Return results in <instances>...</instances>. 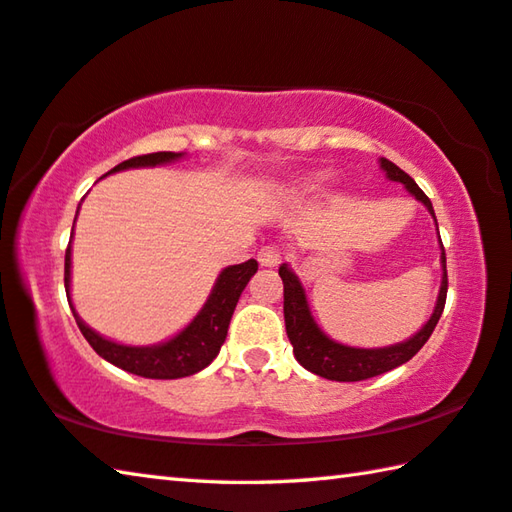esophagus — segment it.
<instances>
[{"label": "esophagus", "instance_id": "1", "mask_svg": "<svg viewBox=\"0 0 512 512\" xmlns=\"http://www.w3.org/2000/svg\"><path fill=\"white\" fill-rule=\"evenodd\" d=\"M257 259L262 266H277L282 262V253L277 246H262L257 253Z\"/></svg>", "mask_w": 512, "mask_h": 512}]
</instances>
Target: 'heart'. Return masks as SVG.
<instances>
[{
    "mask_svg": "<svg viewBox=\"0 0 512 512\" xmlns=\"http://www.w3.org/2000/svg\"><path fill=\"white\" fill-rule=\"evenodd\" d=\"M327 180H329L327 173H311V176L293 180V183L287 187V194H289L291 198H302V196L318 194L320 189L325 187Z\"/></svg>",
    "mask_w": 512,
    "mask_h": 512,
    "instance_id": "heart-1",
    "label": "heart"
}]
</instances>
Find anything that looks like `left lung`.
<instances>
[{"instance_id": "8db88e82", "label": "left lung", "mask_w": 512, "mask_h": 512, "mask_svg": "<svg viewBox=\"0 0 512 512\" xmlns=\"http://www.w3.org/2000/svg\"><path fill=\"white\" fill-rule=\"evenodd\" d=\"M379 167L386 173L388 180L393 183H402L406 192L415 196V201H420L427 212L431 214L433 223H436V212H433V205L427 198V194L415 185V180L404 173L397 164L391 160L379 158ZM440 268H443V280H440V291L436 298V307H433L431 316L427 323H424L418 332L402 343L384 345V348H352V345L339 343L323 332L318 323L311 316L307 291L302 287L300 277L289 264L280 266V277L284 284V325H287V336L293 345V354L302 368L314 372L318 377L332 379V381H361L370 379L377 375H384V372L402 366L409 359H413L424 343L429 341L433 327L438 325L440 314L445 309V298H447V259H445V248L443 241H440Z\"/></svg>"}]
</instances>
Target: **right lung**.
<instances>
[{"label":"right lung","mask_w":512,"mask_h":512,"mask_svg":"<svg viewBox=\"0 0 512 512\" xmlns=\"http://www.w3.org/2000/svg\"><path fill=\"white\" fill-rule=\"evenodd\" d=\"M183 158L185 153L173 151L137 155V158L117 164V167L110 169L108 173L162 167V164H171ZM76 216H79V210H76ZM72 239H69V246L65 250V291L69 307H72V314L76 318V325H79L85 341L92 345V350L97 352L101 359H106L112 366L146 379H180L210 366L216 359V354H219L225 336H228L230 318L235 314L241 291L246 289L250 277L257 273L255 259H248L244 264L225 266L219 277H216L214 287L201 311H198L192 318V323H187L176 336L153 345H126L94 332V329L90 325H85V320L76 314V309L72 305Z\"/></svg>","instance_id":"1"}]
</instances>
